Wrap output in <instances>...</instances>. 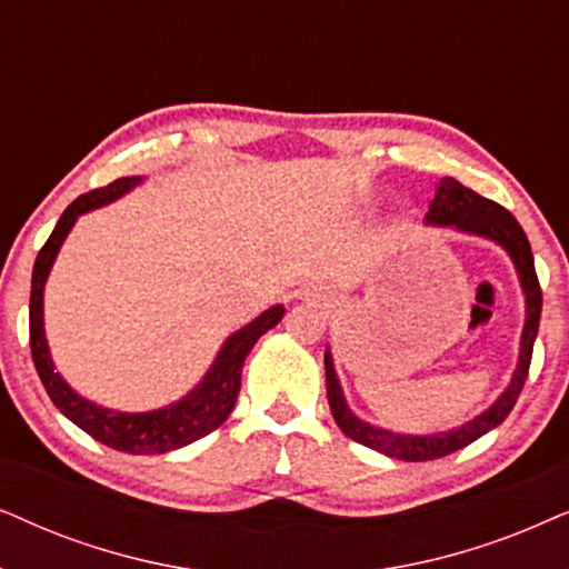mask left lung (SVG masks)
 Wrapping results in <instances>:
<instances>
[{
    "label": "left lung",
    "mask_w": 569,
    "mask_h": 569,
    "mask_svg": "<svg viewBox=\"0 0 569 569\" xmlns=\"http://www.w3.org/2000/svg\"><path fill=\"white\" fill-rule=\"evenodd\" d=\"M423 221L431 226H452V229L473 233V237L495 241L510 254L518 270L520 289L526 293V325H522L520 336V356L518 367H515L512 380L507 385V390L491 403L487 411L476 416V419L466 421L463 427L439 431V435H396L382 427H372L369 421H361L351 408H348L343 390H340L336 367H332L330 348L325 351V380H328V403L332 411V419L343 431L346 437H351L353 442L367 445L377 452L388 458L408 460V463H419V460H435L445 458L450 452L463 450L466 445H471L481 435H487L495 427H499L507 419V413L512 411V406L518 403V396L526 385L528 367H531V353L536 343V332H539L541 320V286L536 278L533 268V252L528 244L526 231L520 229V223L515 221L510 210H505L497 202L487 200V197L476 194L473 189L460 184L458 179L445 177L439 179L435 200L429 202V213Z\"/></svg>",
    "instance_id": "obj_1"
}]
</instances>
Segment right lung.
<instances>
[{
    "label": "right lung",
    "mask_w": 569,
    "mask_h": 569,
    "mask_svg": "<svg viewBox=\"0 0 569 569\" xmlns=\"http://www.w3.org/2000/svg\"><path fill=\"white\" fill-rule=\"evenodd\" d=\"M142 181V177H121L111 181L109 187L93 189V192L80 194L70 208L64 210L59 223L51 231L47 244L36 257L33 264V280H30V353H33L36 372L41 377L43 388H47L49 398L72 423H78L82 431L103 442L106 448H113L119 452H130V456H150V452H169L179 450L184 445L194 442V439L210 435V431L221 427L229 419L239 398L241 388V367H244L247 353L252 346L264 336L270 328H276L283 317L286 309L276 305L264 309L260 317L233 332L218 351L213 367L202 377V382L194 390H189L184 398L177 403L158 408V411L146 413H127V411H111V408L96 406L78 396L70 385L62 380V375L54 369L51 361L47 332H43V286L54 264L59 247L64 244L67 233L72 231L74 221L88 210H96L109 202L119 200Z\"/></svg>",
    "instance_id": "obj_1"
}]
</instances>
